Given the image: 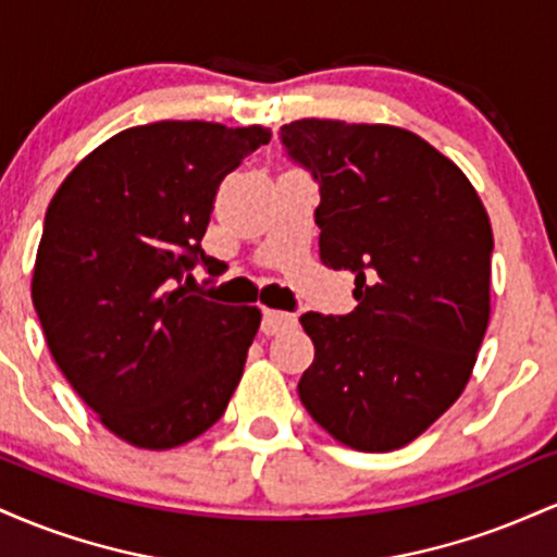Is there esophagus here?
<instances>
[{
  "instance_id": "esophagus-1",
  "label": "esophagus",
  "mask_w": 557,
  "mask_h": 557,
  "mask_svg": "<svg viewBox=\"0 0 557 557\" xmlns=\"http://www.w3.org/2000/svg\"><path fill=\"white\" fill-rule=\"evenodd\" d=\"M296 324H298L296 314H285V311H272V309H267L264 319H261V330H264V335H277V332L296 327Z\"/></svg>"
}]
</instances>
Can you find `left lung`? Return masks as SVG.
Wrapping results in <instances>:
<instances>
[{
	"label": "left lung",
	"instance_id": "obj_1",
	"mask_svg": "<svg viewBox=\"0 0 557 557\" xmlns=\"http://www.w3.org/2000/svg\"><path fill=\"white\" fill-rule=\"evenodd\" d=\"M280 140L319 183V257L356 274L359 300L345 317H300L314 343L300 403L337 443L395 450L443 417L474 369L490 216L469 177L403 127L311 117Z\"/></svg>",
	"mask_w": 557,
	"mask_h": 557
}]
</instances>
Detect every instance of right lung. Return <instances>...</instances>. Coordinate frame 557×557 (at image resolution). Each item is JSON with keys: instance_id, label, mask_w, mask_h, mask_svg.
Returning a JSON list of instances; mask_svg holds the SVG:
<instances>
[{"instance_id": "right-lung-1", "label": "right lung", "mask_w": 557, "mask_h": 557, "mask_svg": "<svg viewBox=\"0 0 557 557\" xmlns=\"http://www.w3.org/2000/svg\"><path fill=\"white\" fill-rule=\"evenodd\" d=\"M270 138L261 125L201 120L127 127L49 203L30 283L36 314L57 367L125 443H190L238 387L261 311L188 285L196 264L212 274L207 283L222 274L201 248L216 188Z\"/></svg>"}]
</instances>
